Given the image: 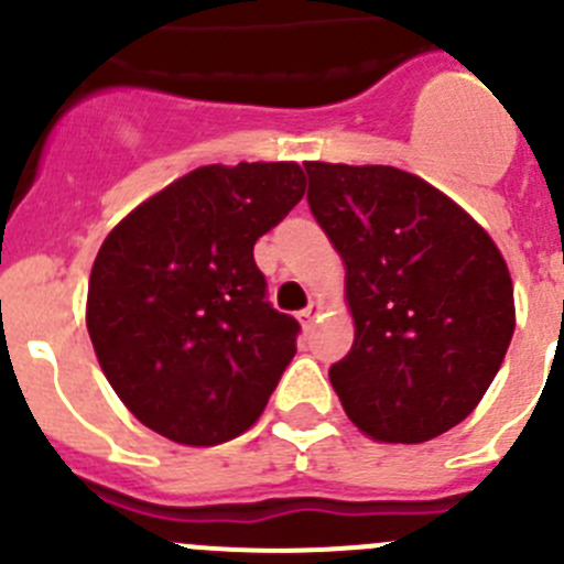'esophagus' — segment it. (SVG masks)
Instances as JSON below:
<instances>
[{"label":"esophagus","instance_id":"esophagus-1","mask_svg":"<svg viewBox=\"0 0 564 564\" xmlns=\"http://www.w3.org/2000/svg\"><path fill=\"white\" fill-rule=\"evenodd\" d=\"M319 312H323V308H319V303H314V300H312V303H308V306L303 308V312L297 314V319H300V323H303V325H306V328H308V325H312L314 319L319 317Z\"/></svg>","mask_w":564,"mask_h":564}]
</instances>
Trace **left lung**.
Segmentation results:
<instances>
[{
    "label": "left lung",
    "instance_id": "8db88e82",
    "mask_svg": "<svg viewBox=\"0 0 564 564\" xmlns=\"http://www.w3.org/2000/svg\"><path fill=\"white\" fill-rule=\"evenodd\" d=\"M308 208L345 261L356 336L328 370L350 423L381 442L459 425L514 334V289L487 230L394 166L308 161Z\"/></svg>",
    "mask_w": 564,
    "mask_h": 564
}]
</instances>
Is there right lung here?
<instances>
[{
	"label": "right lung",
	"mask_w": 564,
	"mask_h": 564,
	"mask_svg": "<svg viewBox=\"0 0 564 564\" xmlns=\"http://www.w3.org/2000/svg\"><path fill=\"white\" fill-rule=\"evenodd\" d=\"M292 161L210 163L130 210L102 241L86 325L124 406L181 445L245 434L297 354L252 247L303 199Z\"/></svg>",
	"instance_id": "right-lung-1"
}]
</instances>
